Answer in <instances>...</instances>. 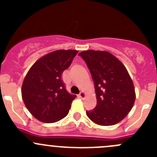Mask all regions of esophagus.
Returning <instances> with one entry per match:
<instances>
[{
    "mask_svg": "<svg viewBox=\"0 0 157 157\" xmlns=\"http://www.w3.org/2000/svg\"><path fill=\"white\" fill-rule=\"evenodd\" d=\"M79 97H80V99H84V98L86 97V94H85L84 92H80V94H79Z\"/></svg>",
    "mask_w": 157,
    "mask_h": 157,
    "instance_id": "obj_1",
    "label": "esophagus"
}]
</instances>
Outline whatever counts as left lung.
Here are the masks:
<instances>
[{
	"instance_id": "1",
	"label": "left lung",
	"mask_w": 157,
	"mask_h": 157,
	"mask_svg": "<svg viewBox=\"0 0 157 157\" xmlns=\"http://www.w3.org/2000/svg\"><path fill=\"white\" fill-rule=\"evenodd\" d=\"M86 62L95 85L96 108L86 111L88 118L102 126L114 125L131 110L136 95L124 64L105 51L87 50L79 54Z\"/></svg>"
}]
</instances>
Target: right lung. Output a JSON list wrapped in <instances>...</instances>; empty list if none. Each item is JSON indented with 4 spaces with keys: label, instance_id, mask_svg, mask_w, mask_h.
<instances>
[{
    "label": "right lung",
    "instance_id": "1",
    "mask_svg": "<svg viewBox=\"0 0 157 157\" xmlns=\"http://www.w3.org/2000/svg\"><path fill=\"white\" fill-rule=\"evenodd\" d=\"M78 51L57 50L39 58L29 70L22 85V98L39 121L54 123L68 114L76 95L66 90L61 75Z\"/></svg>",
    "mask_w": 157,
    "mask_h": 157
}]
</instances>
